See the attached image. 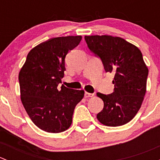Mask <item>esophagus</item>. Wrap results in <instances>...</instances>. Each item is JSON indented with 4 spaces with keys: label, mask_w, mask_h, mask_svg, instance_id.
<instances>
[{
    "label": "esophagus",
    "mask_w": 160,
    "mask_h": 160,
    "mask_svg": "<svg viewBox=\"0 0 160 160\" xmlns=\"http://www.w3.org/2000/svg\"><path fill=\"white\" fill-rule=\"evenodd\" d=\"M84 97L85 98H92V97H93V93H88V92H85Z\"/></svg>",
    "instance_id": "obj_1"
}]
</instances>
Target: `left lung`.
<instances>
[{
    "instance_id": "obj_1",
    "label": "left lung",
    "mask_w": 160,
    "mask_h": 160,
    "mask_svg": "<svg viewBox=\"0 0 160 160\" xmlns=\"http://www.w3.org/2000/svg\"><path fill=\"white\" fill-rule=\"evenodd\" d=\"M88 48L102 61L106 72H114V92L97 93L104 101V108L97 118L107 126L129 122L138 113L146 92L149 70L138 47L120 37L85 36Z\"/></svg>"
}]
</instances>
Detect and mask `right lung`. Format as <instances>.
Returning <instances> with one entry per match:
<instances>
[{
    "instance_id": "add662e5",
    "label": "right lung",
    "mask_w": 160,
    "mask_h": 160,
    "mask_svg": "<svg viewBox=\"0 0 160 160\" xmlns=\"http://www.w3.org/2000/svg\"><path fill=\"white\" fill-rule=\"evenodd\" d=\"M82 36L52 38L28 52L18 75L21 100L31 120L40 129L50 133L67 130L72 124L76 105L84 90L62 85L65 57L77 47Z\"/></svg>"
}]
</instances>
